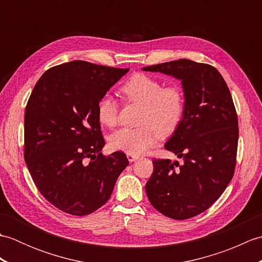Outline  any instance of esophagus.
Instances as JSON below:
<instances>
[{"label": "esophagus", "instance_id": "1", "mask_svg": "<svg viewBox=\"0 0 262 262\" xmlns=\"http://www.w3.org/2000/svg\"><path fill=\"white\" fill-rule=\"evenodd\" d=\"M127 159H128V161H129V162H134L135 160L138 159V157H137V155H135V154L127 153Z\"/></svg>", "mask_w": 262, "mask_h": 262}]
</instances>
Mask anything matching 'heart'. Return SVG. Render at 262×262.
Here are the masks:
<instances>
[{
	"label": "heart",
	"instance_id": "b5f03b06",
	"mask_svg": "<svg viewBox=\"0 0 262 262\" xmlns=\"http://www.w3.org/2000/svg\"><path fill=\"white\" fill-rule=\"evenodd\" d=\"M120 91L132 102L143 104L140 127H124L109 137L116 151L142 154L154 146L162 135H170L181 122L186 98L179 85L164 84L155 77L136 73L126 80ZM97 117L102 125L115 127L119 120V107L110 93L102 94L97 103Z\"/></svg>",
	"mask_w": 262,
	"mask_h": 262
}]
</instances>
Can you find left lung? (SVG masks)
I'll list each match as a JSON object with an SVG mask.
<instances>
[{
	"mask_svg": "<svg viewBox=\"0 0 262 262\" xmlns=\"http://www.w3.org/2000/svg\"><path fill=\"white\" fill-rule=\"evenodd\" d=\"M142 70L181 80L186 98L183 118L164 145L183 162L154 159L147 198L166 217L191 219L221 197L234 174L238 126L231 92L209 64L179 59Z\"/></svg>",
	"mask_w": 262,
	"mask_h": 262,
	"instance_id": "8db88e82",
	"label": "left lung"
}]
</instances>
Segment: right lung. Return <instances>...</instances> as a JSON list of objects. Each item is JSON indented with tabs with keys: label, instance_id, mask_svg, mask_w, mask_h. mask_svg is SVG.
<instances>
[{
	"label": "right lung",
	"instance_id": "obj_1",
	"mask_svg": "<svg viewBox=\"0 0 262 262\" xmlns=\"http://www.w3.org/2000/svg\"><path fill=\"white\" fill-rule=\"evenodd\" d=\"M129 69L73 60L47 70L25 113V161L55 207L85 216L108 202L128 165L124 152L105 157L97 103Z\"/></svg>",
	"mask_w": 262,
	"mask_h": 262
}]
</instances>
